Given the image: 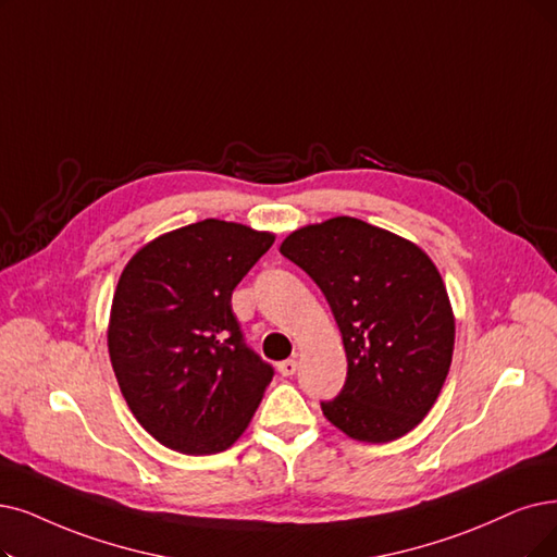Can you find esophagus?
<instances>
[{
	"instance_id": "34e87169",
	"label": "esophagus",
	"mask_w": 557,
	"mask_h": 557,
	"mask_svg": "<svg viewBox=\"0 0 557 557\" xmlns=\"http://www.w3.org/2000/svg\"><path fill=\"white\" fill-rule=\"evenodd\" d=\"M278 372H281L283 376H293V374L297 372V361H295V359L281 361V363H278Z\"/></svg>"
}]
</instances>
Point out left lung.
<instances>
[{"label":"left lung","instance_id":"obj_1","mask_svg":"<svg viewBox=\"0 0 557 557\" xmlns=\"http://www.w3.org/2000/svg\"><path fill=\"white\" fill-rule=\"evenodd\" d=\"M281 253L318 283L343 333L347 380L322 411L356 441L388 443L428 416L446 382L455 315L430 256L354 216L287 235Z\"/></svg>","mask_w":557,"mask_h":557}]
</instances>
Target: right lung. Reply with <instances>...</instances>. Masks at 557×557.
<instances>
[{
	"instance_id": "add662e5",
	"label": "right lung",
	"mask_w": 557,
	"mask_h": 557,
	"mask_svg": "<svg viewBox=\"0 0 557 557\" xmlns=\"http://www.w3.org/2000/svg\"><path fill=\"white\" fill-rule=\"evenodd\" d=\"M272 244V233L206 219L125 264L109 359L129 411L162 446L214 455L249 428L274 368L244 343L231 297Z\"/></svg>"
}]
</instances>
